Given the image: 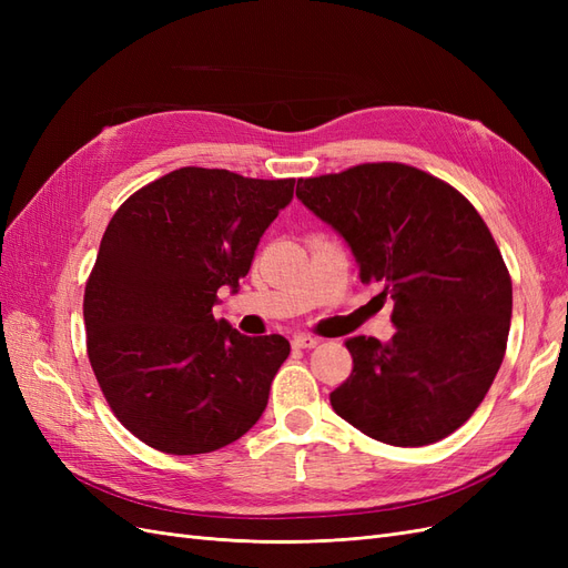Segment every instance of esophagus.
<instances>
[{
	"mask_svg": "<svg viewBox=\"0 0 568 568\" xmlns=\"http://www.w3.org/2000/svg\"><path fill=\"white\" fill-rule=\"evenodd\" d=\"M294 348H315L317 343H320V338H315V336H311V334H301V336H294Z\"/></svg>",
	"mask_w": 568,
	"mask_h": 568,
	"instance_id": "obj_1",
	"label": "esophagus"
}]
</instances>
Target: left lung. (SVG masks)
Masks as SVG:
<instances>
[{
	"mask_svg": "<svg viewBox=\"0 0 568 568\" xmlns=\"http://www.w3.org/2000/svg\"><path fill=\"white\" fill-rule=\"evenodd\" d=\"M296 196L351 246L359 280L393 298L388 343L346 341L353 372L338 417L398 448L467 422L503 365L511 280L484 217L455 186L405 163L298 180Z\"/></svg>",
	"mask_w": 568,
	"mask_h": 568,
	"instance_id": "obj_1",
	"label": "left lung"
}]
</instances>
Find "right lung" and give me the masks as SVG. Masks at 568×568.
Segmentation results:
<instances>
[{
    "label": "right lung",
    "mask_w": 568,
    "mask_h": 568,
    "mask_svg": "<svg viewBox=\"0 0 568 568\" xmlns=\"http://www.w3.org/2000/svg\"><path fill=\"white\" fill-rule=\"evenodd\" d=\"M294 184L180 168L111 217L84 286L88 355L118 422L151 448L213 453L265 412L288 341L239 334L213 305L246 277Z\"/></svg>",
    "instance_id": "obj_1"
}]
</instances>
